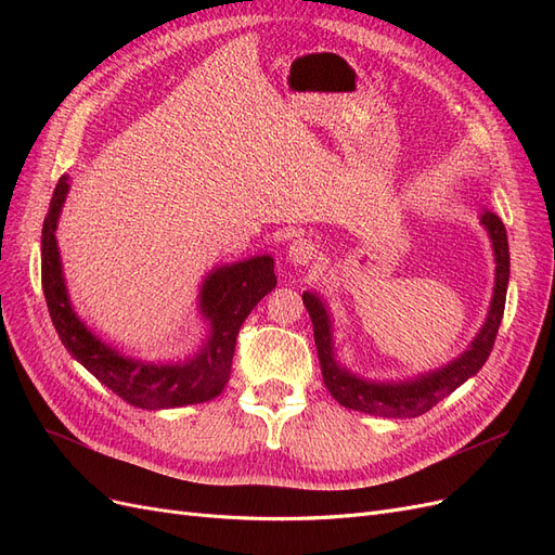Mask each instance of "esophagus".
<instances>
[{
    "label": "esophagus",
    "instance_id": "esophagus-1",
    "mask_svg": "<svg viewBox=\"0 0 555 555\" xmlns=\"http://www.w3.org/2000/svg\"><path fill=\"white\" fill-rule=\"evenodd\" d=\"M287 257L294 266H308L317 257V245L310 238H296L287 249Z\"/></svg>",
    "mask_w": 555,
    "mask_h": 555
}]
</instances>
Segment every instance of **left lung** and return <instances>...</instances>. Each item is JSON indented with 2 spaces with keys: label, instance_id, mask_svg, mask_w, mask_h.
Wrapping results in <instances>:
<instances>
[{
  "label": "left lung",
  "instance_id": "1",
  "mask_svg": "<svg viewBox=\"0 0 555 555\" xmlns=\"http://www.w3.org/2000/svg\"><path fill=\"white\" fill-rule=\"evenodd\" d=\"M481 224L489 231L495 255V287L491 298V310L473 345H469L459 359H453L451 363L440 367V371H433L405 382H371L351 375L347 367L335 361L331 317L324 300L310 292L304 294V304L312 319L317 357L319 365H322L324 384L343 408L386 418L418 416L438 405L442 398H447L451 391H456L463 382L479 373V367L486 363L493 349L495 335L502 322V312H505L509 284V243L505 224H502L500 217L491 210H483Z\"/></svg>",
  "mask_w": 555,
  "mask_h": 555
}]
</instances>
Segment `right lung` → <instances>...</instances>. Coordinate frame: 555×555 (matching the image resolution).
<instances>
[{"mask_svg": "<svg viewBox=\"0 0 555 555\" xmlns=\"http://www.w3.org/2000/svg\"><path fill=\"white\" fill-rule=\"evenodd\" d=\"M69 192L62 176L50 198L41 233V284L50 319L66 351L125 402L141 410H171L220 396L231 375L233 349L247 314L275 289L273 257L261 255L215 268L201 284L198 310L210 322V333L196 354L182 361L147 363L122 357L80 322L72 308L62 275L55 229Z\"/></svg>", "mask_w": 555, "mask_h": 555, "instance_id": "add662e5", "label": "right lung"}]
</instances>
